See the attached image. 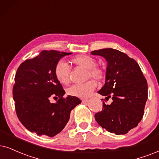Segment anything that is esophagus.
<instances>
[{"mask_svg": "<svg viewBox=\"0 0 159 159\" xmlns=\"http://www.w3.org/2000/svg\"><path fill=\"white\" fill-rule=\"evenodd\" d=\"M81 101L83 102V103H86V102L89 101V99H87V98H85V99H81Z\"/></svg>", "mask_w": 159, "mask_h": 159, "instance_id": "obj_1", "label": "esophagus"}]
</instances>
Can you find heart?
I'll return each mask as SVG.
<instances>
[{
  "mask_svg": "<svg viewBox=\"0 0 159 159\" xmlns=\"http://www.w3.org/2000/svg\"><path fill=\"white\" fill-rule=\"evenodd\" d=\"M71 62L78 67L86 70V79L93 78L98 81H103L106 78V70L101 66L95 65L96 61L92 56L88 55H78L71 59ZM56 79L62 84H69L70 76V67L65 61H60L55 67ZM97 86L93 80L85 82L82 84H75L69 87L67 90L68 94L74 97L86 98L92 93Z\"/></svg>",
  "mask_w": 159,
  "mask_h": 159,
  "instance_id": "1",
  "label": "heart"
}]
</instances>
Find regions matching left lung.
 <instances>
[{
	"label": "left lung",
	"instance_id": "8db88e82",
	"mask_svg": "<svg viewBox=\"0 0 159 159\" xmlns=\"http://www.w3.org/2000/svg\"><path fill=\"white\" fill-rule=\"evenodd\" d=\"M91 53L108 61L105 85L98 93L106 96V100H113L109 105L103 100V109L94 114V118L110 133L127 134L143 117L148 98L146 78L137 62L118 50L104 48Z\"/></svg>",
	"mask_w": 159,
	"mask_h": 159
}]
</instances>
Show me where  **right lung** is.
Masks as SVG:
<instances>
[{"label": "right lung", "mask_w": 159, "mask_h": 159, "mask_svg": "<svg viewBox=\"0 0 159 159\" xmlns=\"http://www.w3.org/2000/svg\"><path fill=\"white\" fill-rule=\"evenodd\" d=\"M71 53L43 51L19 66L13 86L15 111L20 121L37 135L53 137L63 130L70 112L81 100L65 94L55 75L59 59ZM51 97L57 98L52 104Z\"/></svg>", "instance_id": "right-lung-1"}]
</instances>
